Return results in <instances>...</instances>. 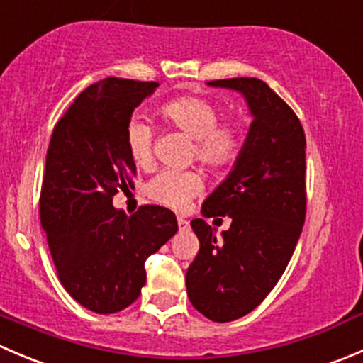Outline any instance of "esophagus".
Returning a JSON list of instances; mask_svg holds the SVG:
<instances>
[{
    "label": "esophagus",
    "mask_w": 363,
    "mask_h": 363,
    "mask_svg": "<svg viewBox=\"0 0 363 363\" xmlns=\"http://www.w3.org/2000/svg\"><path fill=\"white\" fill-rule=\"evenodd\" d=\"M177 225H179V228H181V230H188L189 228V223L186 221L184 218H181V216L177 218Z\"/></svg>",
    "instance_id": "34e87169"
}]
</instances>
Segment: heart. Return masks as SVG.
<instances>
[{
    "label": "heart",
    "mask_w": 363,
    "mask_h": 363,
    "mask_svg": "<svg viewBox=\"0 0 363 363\" xmlns=\"http://www.w3.org/2000/svg\"><path fill=\"white\" fill-rule=\"evenodd\" d=\"M161 117L195 138V158L205 167L223 168L232 164L240 152V128L232 121L218 123L219 108L200 96H179L161 107ZM152 126L140 116H133L126 126V145L131 160L145 167L152 158ZM147 195L156 202L182 208L202 189V179L193 172L163 170L147 182Z\"/></svg>",
    "instance_id": "1"
}]
</instances>
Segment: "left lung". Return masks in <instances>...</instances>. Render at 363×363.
Listing matches in <instances>:
<instances>
[{
  "label": "left lung",
  "mask_w": 363,
  "mask_h": 363,
  "mask_svg": "<svg viewBox=\"0 0 363 363\" xmlns=\"http://www.w3.org/2000/svg\"><path fill=\"white\" fill-rule=\"evenodd\" d=\"M207 86L237 91L252 123L228 177L191 221L200 251L186 272L193 307L218 323L239 320L263 302L283 276L306 219V135L295 112L259 79ZM228 215L221 236L205 217Z\"/></svg>",
  "instance_id": "obj_1"
}]
</instances>
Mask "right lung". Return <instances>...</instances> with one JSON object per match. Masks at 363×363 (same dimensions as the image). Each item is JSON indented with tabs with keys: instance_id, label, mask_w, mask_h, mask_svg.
I'll use <instances>...</instances> for the list:
<instances>
[{
	"instance_id": "1",
	"label": "right lung",
	"mask_w": 363,
	"mask_h": 363,
	"mask_svg": "<svg viewBox=\"0 0 363 363\" xmlns=\"http://www.w3.org/2000/svg\"><path fill=\"white\" fill-rule=\"evenodd\" d=\"M158 82L107 77L75 98L54 126L45 160L40 219L61 284L80 306L119 313L145 284V259L177 232L160 205L135 214L116 208L137 174L126 145L131 113Z\"/></svg>"
}]
</instances>
